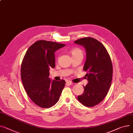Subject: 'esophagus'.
Wrapping results in <instances>:
<instances>
[{"instance_id":"esophagus-1","label":"esophagus","mask_w":133,"mask_h":133,"mask_svg":"<svg viewBox=\"0 0 133 133\" xmlns=\"http://www.w3.org/2000/svg\"><path fill=\"white\" fill-rule=\"evenodd\" d=\"M66 83H67V84H68V85H71V84H73V82H70V81H67V82H66Z\"/></svg>"}]
</instances>
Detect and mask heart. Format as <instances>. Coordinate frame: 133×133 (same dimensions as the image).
I'll use <instances>...</instances> for the list:
<instances>
[{
	"mask_svg": "<svg viewBox=\"0 0 133 133\" xmlns=\"http://www.w3.org/2000/svg\"><path fill=\"white\" fill-rule=\"evenodd\" d=\"M72 56H79L82 55L83 56V52L82 51L78 48H75L73 49L71 52H70Z\"/></svg>",
	"mask_w": 133,
	"mask_h": 133,
	"instance_id": "obj_1",
	"label": "heart"
}]
</instances>
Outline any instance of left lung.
<instances>
[{
    "instance_id": "1",
    "label": "left lung",
    "mask_w": 133,
    "mask_h": 133,
    "mask_svg": "<svg viewBox=\"0 0 133 133\" xmlns=\"http://www.w3.org/2000/svg\"><path fill=\"white\" fill-rule=\"evenodd\" d=\"M74 43L84 48L86 60L83 70L88 83L77 99L87 107L100 103L108 94L111 84L113 67L110 57L103 44L92 37L79 39Z\"/></svg>"
}]
</instances>
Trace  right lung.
<instances>
[{
	"label": "right lung",
	"instance_id": "1",
	"mask_svg": "<svg viewBox=\"0 0 133 133\" xmlns=\"http://www.w3.org/2000/svg\"><path fill=\"white\" fill-rule=\"evenodd\" d=\"M64 44L38 41L31 45L22 62L21 76L25 90L38 107L49 108L59 101L65 81L51 80L49 70L55 67V52Z\"/></svg>",
	"mask_w": 133,
	"mask_h": 133
}]
</instances>
